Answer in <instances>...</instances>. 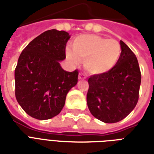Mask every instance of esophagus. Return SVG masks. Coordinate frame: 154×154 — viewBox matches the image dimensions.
Returning <instances> with one entry per match:
<instances>
[{"label": "esophagus", "instance_id": "1", "mask_svg": "<svg viewBox=\"0 0 154 154\" xmlns=\"http://www.w3.org/2000/svg\"><path fill=\"white\" fill-rule=\"evenodd\" d=\"M87 78V77H86V75L84 73H82V72H80L79 73V76H78V79L79 80H85Z\"/></svg>", "mask_w": 154, "mask_h": 154}]
</instances>
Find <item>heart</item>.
<instances>
[{"label": "heart", "instance_id": "1", "mask_svg": "<svg viewBox=\"0 0 154 154\" xmlns=\"http://www.w3.org/2000/svg\"><path fill=\"white\" fill-rule=\"evenodd\" d=\"M67 60L76 64L84 61L85 69L92 75H102L116 67L121 56V46L117 40L97 35H82L75 38L72 51L66 52Z\"/></svg>", "mask_w": 154, "mask_h": 154}]
</instances>
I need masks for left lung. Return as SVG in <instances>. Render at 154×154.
Returning <instances> with one entry per match:
<instances>
[{
  "mask_svg": "<svg viewBox=\"0 0 154 154\" xmlns=\"http://www.w3.org/2000/svg\"><path fill=\"white\" fill-rule=\"evenodd\" d=\"M121 56L109 72L88 79L87 102L91 115L105 123L125 119L139 100L141 72L135 54L120 40Z\"/></svg>",
  "mask_w": 154,
  "mask_h": 154,
  "instance_id": "8db88e82",
  "label": "left lung"
}]
</instances>
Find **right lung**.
<instances>
[{
    "label": "right lung",
    "instance_id": "1",
    "mask_svg": "<svg viewBox=\"0 0 154 154\" xmlns=\"http://www.w3.org/2000/svg\"><path fill=\"white\" fill-rule=\"evenodd\" d=\"M70 35L50 29L22 51L15 70V97L29 116L48 119L60 113L67 92L77 83L78 71L67 72L59 62L66 58Z\"/></svg>",
    "mask_w": 154,
    "mask_h": 154
}]
</instances>
